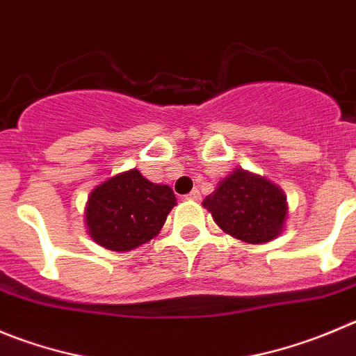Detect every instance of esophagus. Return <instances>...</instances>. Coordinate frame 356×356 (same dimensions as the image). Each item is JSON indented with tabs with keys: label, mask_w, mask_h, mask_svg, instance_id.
<instances>
[{
	"label": "esophagus",
	"mask_w": 356,
	"mask_h": 356,
	"mask_svg": "<svg viewBox=\"0 0 356 356\" xmlns=\"http://www.w3.org/2000/svg\"><path fill=\"white\" fill-rule=\"evenodd\" d=\"M186 198H188V200H200V191H198V189H193L191 193L186 195Z\"/></svg>",
	"instance_id": "obj_1"
}]
</instances>
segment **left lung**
Listing matches in <instances>:
<instances>
[{
    "label": "left lung",
    "instance_id": "1",
    "mask_svg": "<svg viewBox=\"0 0 356 356\" xmlns=\"http://www.w3.org/2000/svg\"><path fill=\"white\" fill-rule=\"evenodd\" d=\"M202 205L221 230L249 244L274 241L283 232L288 216L283 189L242 168L219 182Z\"/></svg>",
    "mask_w": 356,
    "mask_h": 356
}]
</instances>
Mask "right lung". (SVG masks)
<instances>
[{
    "instance_id": "right-lung-1",
    "label": "right lung",
    "mask_w": 356,
    "mask_h": 356,
    "mask_svg": "<svg viewBox=\"0 0 356 356\" xmlns=\"http://www.w3.org/2000/svg\"><path fill=\"white\" fill-rule=\"evenodd\" d=\"M177 204L168 186L147 181L137 168L96 186L86 205V227L96 244L131 251L154 238Z\"/></svg>"
}]
</instances>
